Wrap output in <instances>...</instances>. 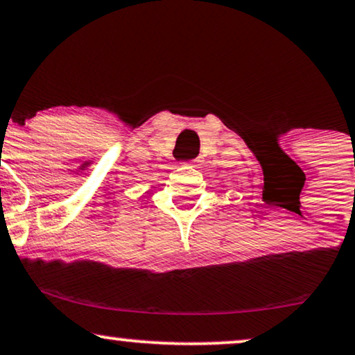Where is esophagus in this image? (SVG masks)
<instances>
[{
	"label": "esophagus",
	"instance_id": "esophagus-1",
	"mask_svg": "<svg viewBox=\"0 0 355 355\" xmlns=\"http://www.w3.org/2000/svg\"><path fill=\"white\" fill-rule=\"evenodd\" d=\"M190 166H195V162H190V164H189Z\"/></svg>",
	"mask_w": 355,
	"mask_h": 355
}]
</instances>
